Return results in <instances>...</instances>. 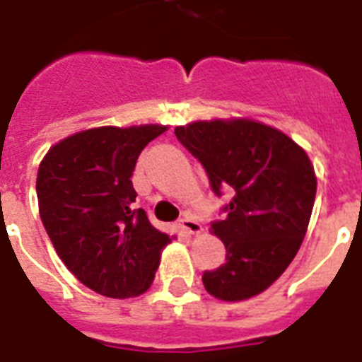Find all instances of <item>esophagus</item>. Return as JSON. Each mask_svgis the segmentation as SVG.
Segmentation results:
<instances>
[{
	"label": "esophagus",
	"instance_id": "obj_1",
	"mask_svg": "<svg viewBox=\"0 0 362 362\" xmlns=\"http://www.w3.org/2000/svg\"><path fill=\"white\" fill-rule=\"evenodd\" d=\"M179 228L185 231V233H189V235H196L202 231V224L194 218V215H190V213H185V216L179 221Z\"/></svg>",
	"mask_w": 362,
	"mask_h": 362
}]
</instances>
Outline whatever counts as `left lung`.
<instances>
[{
  "mask_svg": "<svg viewBox=\"0 0 362 362\" xmlns=\"http://www.w3.org/2000/svg\"><path fill=\"white\" fill-rule=\"evenodd\" d=\"M175 136L205 168L216 196L233 192L224 221L211 224L226 263L205 271V290L222 300L258 296L305 239L317 187L310 158L290 136L252 119L194 121Z\"/></svg>",
  "mask_w": 362,
  "mask_h": 362,
  "instance_id": "8db88e82",
  "label": "left lung"
}]
</instances>
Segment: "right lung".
I'll list each match as a JSON object with an SVG mask.
<instances>
[{"instance_id":"add662e5","label":"right lung","mask_w":362,"mask_h":362,"mask_svg":"<svg viewBox=\"0 0 362 362\" xmlns=\"http://www.w3.org/2000/svg\"><path fill=\"white\" fill-rule=\"evenodd\" d=\"M163 125L99 127L50 147L37 173L40 221L66 269L112 299L153 284L170 235L136 209L132 172Z\"/></svg>"}]
</instances>
